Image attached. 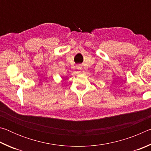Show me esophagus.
<instances>
[{
    "mask_svg": "<svg viewBox=\"0 0 151 151\" xmlns=\"http://www.w3.org/2000/svg\"><path fill=\"white\" fill-rule=\"evenodd\" d=\"M78 70H81V67H79V66H78Z\"/></svg>",
    "mask_w": 151,
    "mask_h": 151,
    "instance_id": "1",
    "label": "esophagus"
}]
</instances>
